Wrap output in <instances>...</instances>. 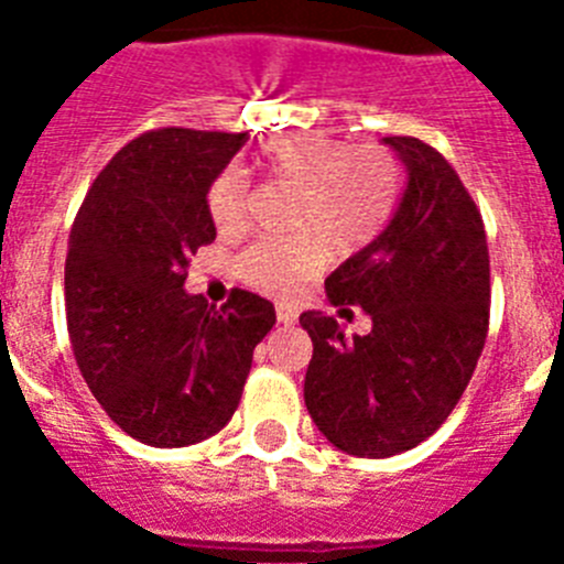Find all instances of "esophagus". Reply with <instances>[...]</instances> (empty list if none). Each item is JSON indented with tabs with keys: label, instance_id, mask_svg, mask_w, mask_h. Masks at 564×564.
Listing matches in <instances>:
<instances>
[{
	"label": "esophagus",
	"instance_id": "esophagus-1",
	"mask_svg": "<svg viewBox=\"0 0 564 564\" xmlns=\"http://www.w3.org/2000/svg\"><path fill=\"white\" fill-rule=\"evenodd\" d=\"M276 318H279V325H296V311H291V307H285V305H279Z\"/></svg>",
	"mask_w": 564,
	"mask_h": 564
}]
</instances>
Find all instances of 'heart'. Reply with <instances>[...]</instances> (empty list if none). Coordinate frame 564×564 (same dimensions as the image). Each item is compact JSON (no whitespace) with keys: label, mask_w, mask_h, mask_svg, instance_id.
Returning a JSON list of instances; mask_svg holds the SVG:
<instances>
[{"label":"heart","mask_w":564,"mask_h":564,"mask_svg":"<svg viewBox=\"0 0 564 564\" xmlns=\"http://www.w3.org/2000/svg\"><path fill=\"white\" fill-rule=\"evenodd\" d=\"M268 181L293 186L288 203L291 237H268L239 253L237 276L265 296H293L322 268L325 253L350 257L370 246L390 220L401 192V163L387 147H347L330 134H285L259 154ZM208 217L223 237L251 223V186L228 166L206 194Z\"/></svg>","instance_id":"1"}]
</instances>
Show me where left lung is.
Segmentation results:
<instances>
[{"label":"left lung","mask_w":564,"mask_h":564,"mask_svg":"<svg viewBox=\"0 0 564 564\" xmlns=\"http://www.w3.org/2000/svg\"><path fill=\"white\" fill-rule=\"evenodd\" d=\"M406 169L390 226L327 276L341 316L361 307L367 336H344L325 313L299 316L313 341L305 403L347 455L415 449L471 381L488 333V242L455 169L417 138H383Z\"/></svg>","instance_id":"1"}]
</instances>
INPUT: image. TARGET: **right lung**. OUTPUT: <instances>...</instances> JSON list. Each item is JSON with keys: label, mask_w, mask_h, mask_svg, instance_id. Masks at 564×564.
Instances as JSON below:
<instances>
[{"label": "right lung", "mask_w": 564, "mask_h": 564, "mask_svg": "<svg viewBox=\"0 0 564 564\" xmlns=\"http://www.w3.org/2000/svg\"><path fill=\"white\" fill-rule=\"evenodd\" d=\"M246 132L152 129L101 169L69 231L64 302L73 356L129 437L174 449L220 432L253 347L276 325L268 299L234 288L223 307L183 291L188 259L217 237L212 181Z\"/></svg>", "instance_id": "1"}]
</instances>
